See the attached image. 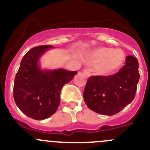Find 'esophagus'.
I'll return each mask as SVG.
<instances>
[{
  "label": "esophagus",
  "instance_id": "esophagus-1",
  "mask_svg": "<svg viewBox=\"0 0 150 150\" xmlns=\"http://www.w3.org/2000/svg\"><path fill=\"white\" fill-rule=\"evenodd\" d=\"M83 74L86 76V77H89L90 76V69H85V70L83 71Z\"/></svg>",
  "mask_w": 150,
  "mask_h": 150
}]
</instances>
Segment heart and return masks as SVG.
<instances>
[{
	"label": "heart",
	"mask_w": 150,
	"mask_h": 150,
	"mask_svg": "<svg viewBox=\"0 0 150 150\" xmlns=\"http://www.w3.org/2000/svg\"><path fill=\"white\" fill-rule=\"evenodd\" d=\"M125 59V54L120 49L99 48L91 54V62L100 64L97 71L101 74H107L120 67Z\"/></svg>",
	"instance_id": "1"
}]
</instances>
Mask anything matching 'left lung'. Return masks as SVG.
Wrapping results in <instances>:
<instances>
[{"instance_id":"8db88e82","label":"left lung","mask_w":150,"mask_h":150,"mask_svg":"<svg viewBox=\"0 0 150 150\" xmlns=\"http://www.w3.org/2000/svg\"><path fill=\"white\" fill-rule=\"evenodd\" d=\"M139 63L127 56L125 64L111 76H93L86 82L83 99L91 110L112 116L122 111L135 97L139 79Z\"/></svg>"}]
</instances>
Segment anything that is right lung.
I'll use <instances>...</instances> for the list:
<instances>
[{
	"label": "right lung",
	"instance_id": "right-lung-1",
	"mask_svg": "<svg viewBox=\"0 0 150 150\" xmlns=\"http://www.w3.org/2000/svg\"><path fill=\"white\" fill-rule=\"evenodd\" d=\"M51 45L38 46L25 54L15 77L13 98L23 113L33 120H45L53 115L60 104L62 88L77 72L63 69L42 70L39 58Z\"/></svg>",
	"mask_w": 150,
	"mask_h": 150
}]
</instances>
